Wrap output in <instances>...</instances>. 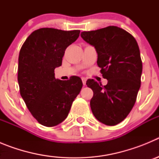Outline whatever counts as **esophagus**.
<instances>
[{
  "label": "esophagus",
  "instance_id": "esophagus-1",
  "mask_svg": "<svg viewBox=\"0 0 159 159\" xmlns=\"http://www.w3.org/2000/svg\"><path fill=\"white\" fill-rule=\"evenodd\" d=\"M86 81H87V79L84 78V77H83L82 82H83V84H84V85H85V84H86Z\"/></svg>",
  "mask_w": 159,
  "mask_h": 159
}]
</instances>
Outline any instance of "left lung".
I'll use <instances>...</instances> for the list:
<instances>
[{
	"instance_id": "8db88e82",
	"label": "left lung",
	"mask_w": 159,
	"mask_h": 159,
	"mask_svg": "<svg viewBox=\"0 0 159 159\" xmlns=\"http://www.w3.org/2000/svg\"><path fill=\"white\" fill-rule=\"evenodd\" d=\"M84 40L95 47L102 77V86L94 80L86 84L93 91L90 105L100 123L115 126L121 123L134 107L141 85L143 64L134 36L116 26L83 32Z\"/></svg>"
}]
</instances>
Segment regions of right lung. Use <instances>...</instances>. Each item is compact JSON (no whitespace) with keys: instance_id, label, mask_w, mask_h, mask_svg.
Instances as JSON below:
<instances>
[{"instance_id":"right-lung-1","label":"right lung","mask_w":159,"mask_h":159,"mask_svg":"<svg viewBox=\"0 0 159 159\" xmlns=\"http://www.w3.org/2000/svg\"><path fill=\"white\" fill-rule=\"evenodd\" d=\"M80 30L43 28L31 33L20 51V93L32 116L43 126L54 127L68 116L82 88L78 76L68 80L55 78L54 70L62 64L66 48L80 36Z\"/></svg>"}]
</instances>
